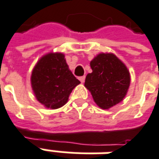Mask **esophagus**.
<instances>
[{
	"label": "esophagus",
	"instance_id": "1",
	"mask_svg": "<svg viewBox=\"0 0 159 159\" xmlns=\"http://www.w3.org/2000/svg\"><path fill=\"white\" fill-rule=\"evenodd\" d=\"M79 80H80V82L82 83H84V81H85V76H80L79 77Z\"/></svg>",
	"mask_w": 159,
	"mask_h": 159
}]
</instances>
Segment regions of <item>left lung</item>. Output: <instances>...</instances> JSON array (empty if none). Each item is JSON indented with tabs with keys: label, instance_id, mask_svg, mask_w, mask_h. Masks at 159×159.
<instances>
[{
	"label": "left lung",
	"instance_id": "obj_1",
	"mask_svg": "<svg viewBox=\"0 0 159 159\" xmlns=\"http://www.w3.org/2000/svg\"><path fill=\"white\" fill-rule=\"evenodd\" d=\"M92 73L85 79L94 102L101 109H109L123 100L130 84L126 66L113 53H100L90 62Z\"/></svg>",
	"mask_w": 159,
	"mask_h": 159
}]
</instances>
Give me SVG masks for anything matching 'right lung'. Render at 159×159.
I'll list each match as a JSON object with an SVG mask.
<instances>
[{
  "label": "right lung",
  "instance_id": "1",
  "mask_svg": "<svg viewBox=\"0 0 159 159\" xmlns=\"http://www.w3.org/2000/svg\"><path fill=\"white\" fill-rule=\"evenodd\" d=\"M30 82L36 100L50 109H58L66 104L73 89L80 83L61 52L42 56L33 69Z\"/></svg>",
  "mask_w": 159,
  "mask_h": 159
}]
</instances>
